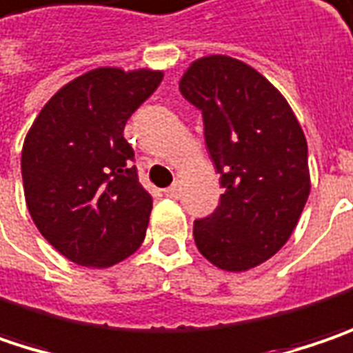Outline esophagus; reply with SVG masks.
Segmentation results:
<instances>
[{
	"label": "esophagus",
	"instance_id": "obj_1",
	"mask_svg": "<svg viewBox=\"0 0 353 353\" xmlns=\"http://www.w3.org/2000/svg\"><path fill=\"white\" fill-rule=\"evenodd\" d=\"M163 193H165L168 197H172V199H177L179 193H181V185H179V183H172L168 190H163Z\"/></svg>",
	"mask_w": 353,
	"mask_h": 353
}]
</instances>
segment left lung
Masks as SVG:
<instances>
[{"instance_id": "8db88e82", "label": "left lung", "mask_w": 353, "mask_h": 353, "mask_svg": "<svg viewBox=\"0 0 353 353\" xmlns=\"http://www.w3.org/2000/svg\"><path fill=\"white\" fill-rule=\"evenodd\" d=\"M179 90L203 114L205 144L217 168V209L193 223L199 253L241 272L268 261L292 235L310 193L308 146L283 94L227 54L193 61Z\"/></svg>"}]
</instances>
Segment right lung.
Instances as JSON below:
<instances>
[{
  "mask_svg": "<svg viewBox=\"0 0 353 353\" xmlns=\"http://www.w3.org/2000/svg\"><path fill=\"white\" fill-rule=\"evenodd\" d=\"M163 72L100 67L54 92L21 152L27 209L69 261L108 268L146 237L152 195L138 181L124 126Z\"/></svg>",
  "mask_w": 353,
  "mask_h": 353,
  "instance_id": "add662e5",
  "label": "right lung"
}]
</instances>
